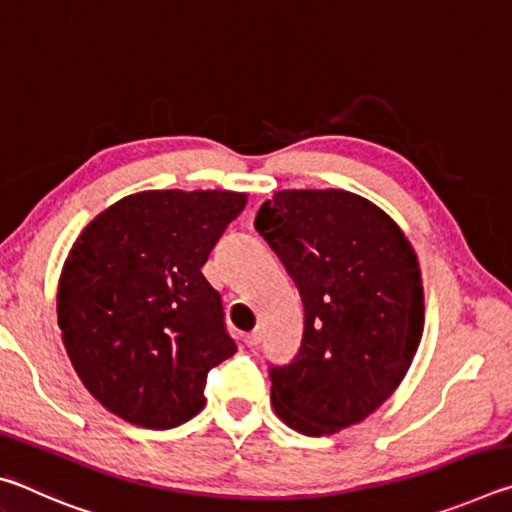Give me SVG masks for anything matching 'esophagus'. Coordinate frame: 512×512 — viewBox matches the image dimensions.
<instances>
[{"label": "esophagus", "mask_w": 512, "mask_h": 512, "mask_svg": "<svg viewBox=\"0 0 512 512\" xmlns=\"http://www.w3.org/2000/svg\"><path fill=\"white\" fill-rule=\"evenodd\" d=\"M244 341H246L248 348H257V345L262 343V332H259V329H253V332H248L244 336Z\"/></svg>", "instance_id": "obj_1"}]
</instances>
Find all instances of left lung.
<instances>
[{
  "instance_id": "1",
  "label": "left lung",
  "mask_w": 512,
  "mask_h": 512,
  "mask_svg": "<svg viewBox=\"0 0 512 512\" xmlns=\"http://www.w3.org/2000/svg\"><path fill=\"white\" fill-rule=\"evenodd\" d=\"M255 228L305 307L302 345L271 368V402L305 436H332L375 413L411 368L424 329L418 255L400 225L345 189H282Z\"/></svg>"
}]
</instances>
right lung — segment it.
<instances>
[{
	"instance_id": "add662e5",
	"label": "right lung",
	"mask_w": 512,
	"mask_h": 512,
	"mask_svg": "<svg viewBox=\"0 0 512 512\" xmlns=\"http://www.w3.org/2000/svg\"><path fill=\"white\" fill-rule=\"evenodd\" d=\"M248 194L149 189L85 225L58 280L67 357L94 400L144 429L205 406L207 372L237 352L221 296L201 273Z\"/></svg>"
}]
</instances>
